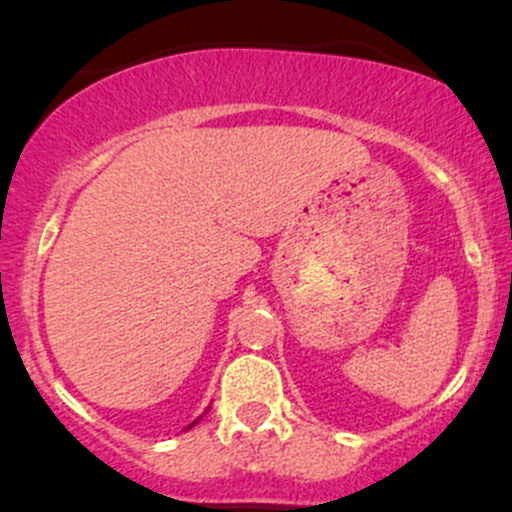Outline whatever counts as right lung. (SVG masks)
Segmentation results:
<instances>
[{"instance_id": "right-lung-1", "label": "right lung", "mask_w": 512, "mask_h": 512, "mask_svg": "<svg viewBox=\"0 0 512 512\" xmlns=\"http://www.w3.org/2000/svg\"><path fill=\"white\" fill-rule=\"evenodd\" d=\"M195 424H197V421H195ZM195 424H190V426H187V428H192V426H195Z\"/></svg>"}]
</instances>
